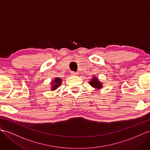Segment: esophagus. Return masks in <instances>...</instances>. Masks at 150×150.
<instances>
[{"label": "esophagus", "mask_w": 150, "mask_h": 150, "mask_svg": "<svg viewBox=\"0 0 150 150\" xmlns=\"http://www.w3.org/2000/svg\"><path fill=\"white\" fill-rule=\"evenodd\" d=\"M71 76H77V75H79V73L75 72V71H71Z\"/></svg>", "instance_id": "34e87169"}]
</instances>
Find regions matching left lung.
Instances as JSON below:
<instances>
[{
  "instance_id": "8db88e82",
  "label": "left lung",
  "mask_w": 150,
  "mask_h": 150,
  "mask_svg": "<svg viewBox=\"0 0 150 150\" xmlns=\"http://www.w3.org/2000/svg\"><path fill=\"white\" fill-rule=\"evenodd\" d=\"M89 83L90 85L95 88L96 89H100L103 87V83L101 82V81H99L98 78H97L96 76H93V79L89 81Z\"/></svg>"
}]
</instances>
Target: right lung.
Segmentation results:
<instances>
[{"label": "right lung", "mask_w": 150, "mask_h": 150, "mask_svg": "<svg viewBox=\"0 0 150 150\" xmlns=\"http://www.w3.org/2000/svg\"><path fill=\"white\" fill-rule=\"evenodd\" d=\"M61 83H62V79L59 77H56L54 79L52 80L51 82V91H55L59 86H61Z\"/></svg>", "instance_id": "add662e5"}]
</instances>
